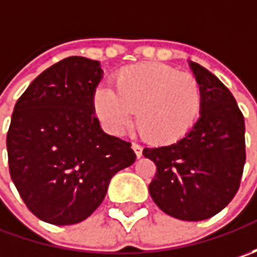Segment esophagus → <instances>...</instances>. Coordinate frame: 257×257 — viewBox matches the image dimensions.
<instances>
[{"mask_svg": "<svg viewBox=\"0 0 257 257\" xmlns=\"http://www.w3.org/2000/svg\"><path fill=\"white\" fill-rule=\"evenodd\" d=\"M132 149L134 150V153H136V156H137V157H142V156H143V147H142L140 144L133 143L132 144Z\"/></svg>", "mask_w": 257, "mask_h": 257, "instance_id": "esophagus-1", "label": "esophagus"}]
</instances>
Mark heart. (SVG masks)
Masks as SVG:
<instances>
[{
    "mask_svg": "<svg viewBox=\"0 0 257 257\" xmlns=\"http://www.w3.org/2000/svg\"><path fill=\"white\" fill-rule=\"evenodd\" d=\"M202 101V85L193 74L162 63H140L114 74L113 91L97 88L93 110L113 134L128 128L136 111L137 128L146 140L170 144L192 130Z\"/></svg>",
    "mask_w": 257,
    "mask_h": 257,
    "instance_id": "heart-1",
    "label": "heart"
}]
</instances>
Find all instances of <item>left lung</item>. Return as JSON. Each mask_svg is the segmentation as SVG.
Wrapping results in <instances>:
<instances>
[{"mask_svg": "<svg viewBox=\"0 0 257 257\" xmlns=\"http://www.w3.org/2000/svg\"><path fill=\"white\" fill-rule=\"evenodd\" d=\"M202 85L200 118L182 140L146 147L156 164L149 184L154 203L166 214L199 222L210 219L232 202L246 162L244 117L233 94L197 63H190Z\"/></svg>", "mask_w": 257, "mask_h": 257, "instance_id": "left-lung-1", "label": "left lung"}]
</instances>
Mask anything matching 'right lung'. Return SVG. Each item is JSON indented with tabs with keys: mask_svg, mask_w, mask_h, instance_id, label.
I'll return each instance as SVG.
<instances>
[{
	"mask_svg": "<svg viewBox=\"0 0 257 257\" xmlns=\"http://www.w3.org/2000/svg\"><path fill=\"white\" fill-rule=\"evenodd\" d=\"M100 63L68 57L35 78L15 104L7 133L10 174L30 212L55 226L85 220L114 174L132 166V143L94 115Z\"/></svg>",
	"mask_w": 257,
	"mask_h": 257,
	"instance_id": "obj_1",
	"label": "right lung"
}]
</instances>
